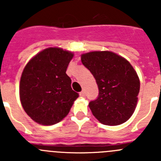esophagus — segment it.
Masks as SVG:
<instances>
[{
  "label": "esophagus",
  "mask_w": 161,
  "mask_h": 161,
  "mask_svg": "<svg viewBox=\"0 0 161 161\" xmlns=\"http://www.w3.org/2000/svg\"><path fill=\"white\" fill-rule=\"evenodd\" d=\"M80 96L82 97H85V91H81L80 93Z\"/></svg>",
  "instance_id": "esophagus-1"
}]
</instances>
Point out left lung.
I'll return each mask as SVG.
<instances>
[{
	"label": "left lung",
	"mask_w": 161,
	"mask_h": 161,
	"mask_svg": "<svg viewBox=\"0 0 161 161\" xmlns=\"http://www.w3.org/2000/svg\"><path fill=\"white\" fill-rule=\"evenodd\" d=\"M81 62L94 76L99 89L89 107L101 123L118 126L133 114L140 82L132 65L121 55L109 51L82 54Z\"/></svg>",
	"instance_id": "8db88e82"
}]
</instances>
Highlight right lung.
<instances>
[{
    "label": "right lung",
    "mask_w": 161,
    "mask_h": 161,
    "mask_svg": "<svg viewBox=\"0 0 161 161\" xmlns=\"http://www.w3.org/2000/svg\"><path fill=\"white\" fill-rule=\"evenodd\" d=\"M74 54L59 47L42 50L23 69L19 85L24 110L35 123L50 126L60 122L79 97L71 87L67 68Z\"/></svg>",
    "instance_id": "right-lung-1"
}]
</instances>
